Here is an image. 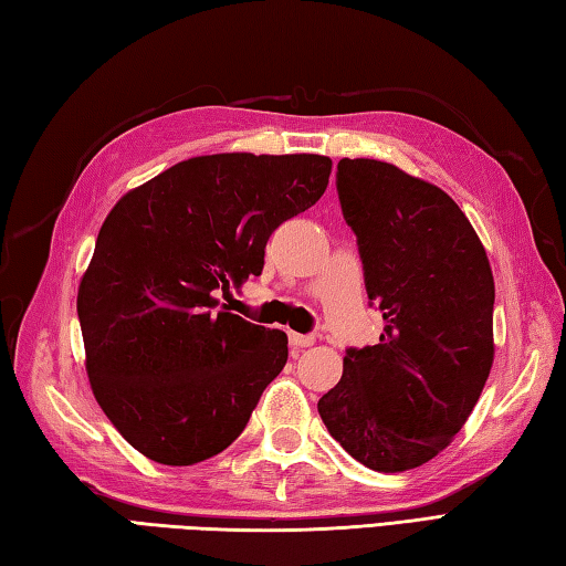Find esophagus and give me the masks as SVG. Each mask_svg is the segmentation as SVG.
Returning a JSON list of instances; mask_svg holds the SVG:
<instances>
[{
    "mask_svg": "<svg viewBox=\"0 0 566 566\" xmlns=\"http://www.w3.org/2000/svg\"><path fill=\"white\" fill-rule=\"evenodd\" d=\"M314 336H304V334H294V331H290V343L294 348H308L314 346Z\"/></svg>",
    "mask_w": 566,
    "mask_h": 566,
    "instance_id": "obj_1",
    "label": "esophagus"
}]
</instances>
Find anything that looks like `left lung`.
<instances>
[{"mask_svg":"<svg viewBox=\"0 0 566 566\" xmlns=\"http://www.w3.org/2000/svg\"><path fill=\"white\" fill-rule=\"evenodd\" d=\"M336 188L385 331L346 350L318 415L363 467L409 471L449 447L489 380L491 262L453 198L395 164L340 159Z\"/></svg>","mask_w":566,"mask_h":566,"instance_id":"1","label":"left lung"}]
</instances>
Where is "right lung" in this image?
I'll list each match as a JSON object with an SVG mask.
<instances>
[{
  "instance_id": "1",
  "label": "right lung",
  "mask_w": 566,
  "mask_h": 566,
  "mask_svg": "<svg viewBox=\"0 0 566 566\" xmlns=\"http://www.w3.org/2000/svg\"><path fill=\"white\" fill-rule=\"evenodd\" d=\"M321 154H208L132 188L109 210L77 286L97 405L144 457L193 467L245 429L286 356V334L218 294L260 276L284 220L324 196Z\"/></svg>"
}]
</instances>
